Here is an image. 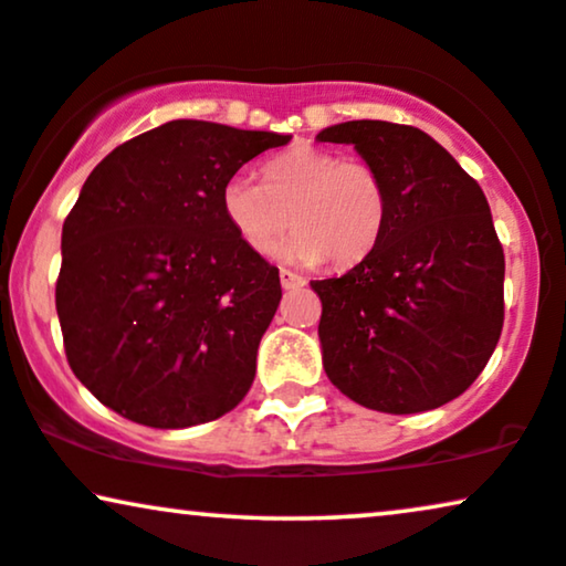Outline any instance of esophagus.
I'll list each match as a JSON object with an SVG mask.
<instances>
[{"label":"esophagus","instance_id":"34e87169","mask_svg":"<svg viewBox=\"0 0 566 566\" xmlns=\"http://www.w3.org/2000/svg\"><path fill=\"white\" fill-rule=\"evenodd\" d=\"M279 279H282V287L284 290H297V287H303V284H305L303 276H297L295 271H287V269H282V274H279Z\"/></svg>","mask_w":566,"mask_h":566}]
</instances>
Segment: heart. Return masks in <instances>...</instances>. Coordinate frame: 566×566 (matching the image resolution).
Returning <instances> with one entry per match:
<instances>
[{
	"instance_id": "1",
	"label": "heart",
	"mask_w": 566,
	"mask_h": 566,
	"mask_svg": "<svg viewBox=\"0 0 566 566\" xmlns=\"http://www.w3.org/2000/svg\"><path fill=\"white\" fill-rule=\"evenodd\" d=\"M221 209L238 238L269 255L282 234V259L347 269L360 263L381 240L386 224L384 177L368 161L342 159L336 151L297 143L263 164V182L234 175L221 190Z\"/></svg>"
}]
</instances>
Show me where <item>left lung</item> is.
Returning a JSON list of instances; mask_svg holds the SVG:
<instances>
[{
	"label": "left lung",
	"mask_w": 566,
	"mask_h": 566,
	"mask_svg": "<svg viewBox=\"0 0 566 566\" xmlns=\"http://www.w3.org/2000/svg\"><path fill=\"white\" fill-rule=\"evenodd\" d=\"M318 140L353 143L389 196L378 245L345 276L311 282L326 376L378 412L452 402L504 326V250L481 185L410 125L355 119Z\"/></svg>",
	"instance_id": "8db88e82"
}]
</instances>
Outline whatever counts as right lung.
<instances>
[{
	"mask_svg": "<svg viewBox=\"0 0 566 566\" xmlns=\"http://www.w3.org/2000/svg\"><path fill=\"white\" fill-rule=\"evenodd\" d=\"M284 143L171 119L91 171L62 227L56 316L98 402L151 428L209 423L242 402L282 284L230 227L221 190Z\"/></svg>",
	"mask_w": 566,
	"mask_h": 566,
	"instance_id": "obj_1",
	"label": "right lung"
}]
</instances>
